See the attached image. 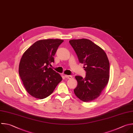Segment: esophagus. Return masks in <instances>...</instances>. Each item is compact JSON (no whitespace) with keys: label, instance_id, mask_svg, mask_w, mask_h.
<instances>
[{"label":"esophagus","instance_id":"34e87169","mask_svg":"<svg viewBox=\"0 0 133 133\" xmlns=\"http://www.w3.org/2000/svg\"><path fill=\"white\" fill-rule=\"evenodd\" d=\"M64 77H66V78H72V76L71 75H64Z\"/></svg>","mask_w":133,"mask_h":133}]
</instances>
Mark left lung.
Masks as SVG:
<instances>
[{"mask_svg":"<svg viewBox=\"0 0 133 133\" xmlns=\"http://www.w3.org/2000/svg\"><path fill=\"white\" fill-rule=\"evenodd\" d=\"M79 63L84 64L85 78L76 75L77 85L74 90L75 95L87 102L97 98L108 83L110 63L107 54L99 46L87 39L71 40Z\"/></svg>","mask_w":133,"mask_h":133,"instance_id":"8db88e82","label":"left lung"}]
</instances>
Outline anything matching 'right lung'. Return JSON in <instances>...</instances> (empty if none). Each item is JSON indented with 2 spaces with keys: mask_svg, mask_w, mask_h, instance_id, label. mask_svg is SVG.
Wrapping results in <instances>:
<instances>
[{
  "mask_svg": "<svg viewBox=\"0 0 133 133\" xmlns=\"http://www.w3.org/2000/svg\"><path fill=\"white\" fill-rule=\"evenodd\" d=\"M61 39H45L36 41L26 50L20 60L19 76L27 92L37 98L51 95L62 81L61 75L50 66Z\"/></svg>",
  "mask_w": 133,
  "mask_h": 133,
  "instance_id": "1",
  "label": "right lung"
}]
</instances>
